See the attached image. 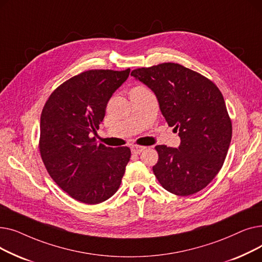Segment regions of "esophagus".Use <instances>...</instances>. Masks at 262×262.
<instances>
[{"label":"esophagus","mask_w":262,"mask_h":262,"mask_svg":"<svg viewBox=\"0 0 262 262\" xmlns=\"http://www.w3.org/2000/svg\"><path fill=\"white\" fill-rule=\"evenodd\" d=\"M130 149H132V152L134 153V154H140L142 150H144L145 149V146H140V145H133L132 147H130Z\"/></svg>","instance_id":"esophagus-1"}]
</instances>
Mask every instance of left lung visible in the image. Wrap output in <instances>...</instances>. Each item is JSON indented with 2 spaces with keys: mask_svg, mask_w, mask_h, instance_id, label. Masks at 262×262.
Returning <instances> with one entry per match:
<instances>
[{
  "mask_svg": "<svg viewBox=\"0 0 262 262\" xmlns=\"http://www.w3.org/2000/svg\"><path fill=\"white\" fill-rule=\"evenodd\" d=\"M152 90L169 126L178 132L176 147L157 145L153 172L167 191L194 194L221 170L231 140V122L223 95L208 78L173 62L130 73Z\"/></svg>",
  "mask_w": 262,
  "mask_h": 262,
  "instance_id": "left-lung-1",
  "label": "left lung"
}]
</instances>
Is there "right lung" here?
<instances>
[{
  "label": "right lung",
  "instance_id": "obj_1",
  "mask_svg": "<svg viewBox=\"0 0 262 262\" xmlns=\"http://www.w3.org/2000/svg\"><path fill=\"white\" fill-rule=\"evenodd\" d=\"M129 72L89 70L73 76L50 95L41 114V158L53 181L81 203L112 198L125 173L130 149L98 144L92 135Z\"/></svg>",
  "mask_w": 262,
  "mask_h": 262
}]
</instances>
